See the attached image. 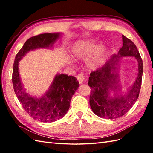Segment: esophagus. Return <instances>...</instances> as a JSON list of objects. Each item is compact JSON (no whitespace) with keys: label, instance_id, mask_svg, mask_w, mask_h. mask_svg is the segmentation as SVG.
I'll use <instances>...</instances> for the list:
<instances>
[{"label":"esophagus","instance_id":"34e87169","mask_svg":"<svg viewBox=\"0 0 153 153\" xmlns=\"http://www.w3.org/2000/svg\"><path fill=\"white\" fill-rule=\"evenodd\" d=\"M77 81H78L79 83L80 84L83 83V82H84V79H85V77H84L82 74H79L78 76H77Z\"/></svg>","mask_w":153,"mask_h":153}]
</instances>
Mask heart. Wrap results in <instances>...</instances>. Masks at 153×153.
Masks as SVG:
<instances>
[{
  "label": "heart",
  "instance_id": "b5f03b06",
  "mask_svg": "<svg viewBox=\"0 0 153 153\" xmlns=\"http://www.w3.org/2000/svg\"><path fill=\"white\" fill-rule=\"evenodd\" d=\"M107 54V48L103 43L95 45L91 40L77 41L71 47V55L75 60L85 59V64L89 69H94L102 62Z\"/></svg>",
  "mask_w": 153,
  "mask_h": 153
}]
</instances>
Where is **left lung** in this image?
<instances>
[{
	"label": "left lung",
	"mask_w": 153,
	"mask_h": 153,
	"mask_svg": "<svg viewBox=\"0 0 153 153\" xmlns=\"http://www.w3.org/2000/svg\"><path fill=\"white\" fill-rule=\"evenodd\" d=\"M123 46L118 55L114 54L103 66L90 74L88 85L91 87L89 103L93 112L100 118L116 119L123 116L131 108L138 99L142 81L143 61L137 48L133 42L122 35ZM123 56H134L138 62L136 79L125 96L115 94L114 97L109 96L111 90L118 92V74L116 66Z\"/></svg>",
	"instance_id": "left-lung-1"
}]
</instances>
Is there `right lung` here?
I'll list each match as a JSON object with an SVG mask.
<instances>
[{"mask_svg":"<svg viewBox=\"0 0 153 153\" xmlns=\"http://www.w3.org/2000/svg\"><path fill=\"white\" fill-rule=\"evenodd\" d=\"M60 36V33H43L30 38L16 54L13 66L12 83L19 102L31 118L42 122H53L64 116L70 108L71 97L79 83L74 76L57 74L49 89L43 97H31L25 91L21 83L18 71L19 61L29 51L52 47Z\"/></svg>","mask_w":153,"mask_h":153,"instance_id":"add662e5","label":"right lung"}]
</instances>
